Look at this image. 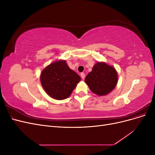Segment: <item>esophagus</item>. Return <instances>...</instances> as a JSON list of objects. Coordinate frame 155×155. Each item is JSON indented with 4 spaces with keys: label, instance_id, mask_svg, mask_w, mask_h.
<instances>
[{
    "label": "esophagus",
    "instance_id": "obj_1",
    "mask_svg": "<svg viewBox=\"0 0 155 155\" xmlns=\"http://www.w3.org/2000/svg\"><path fill=\"white\" fill-rule=\"evenodd\" d=\"M81 78L83 79H85V73L84 72H81Z\"/></svg>",
    "mask_w": 155,
    "mask_h": 155
}]
</instances>
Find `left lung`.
Returning <instances> with one entry per match:
<instances>
[{"label": "left lung", "mask_w": 155, "mask_h": 155, "mask_svg": "<svg viewBox=\"0 0 155 155\" xmlns=\"http://www.w3.org/2000/svg\"><path fill=\"white\" fill-rule=\"evenodd\" d=\"M118 81L115 68L105 62H97L85 79L90 90L99 96L109 94L116 87Z\"/></svg>", "instance_id": "obj_1"}]
</instances>
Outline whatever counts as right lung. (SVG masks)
Returning a JSON list of instances; mask_svg holds the SVG:
<instances>
[{"mask_svg":"<svg viewBox=\"0 0 155 155\" xmlns=\"http://www.w3.org/2000/svg\"><path fill=\"white\" fill-rule=\"evenodd\" d=\"M41 85L46 93L55 100L69 97L81 78L70 69L65 60H58L46 66L41 73Z\"/></svg>","mask_w":155,"mask_h":155,"instance_id":"right-lung-1","label":"right lung"}]
</instances>
